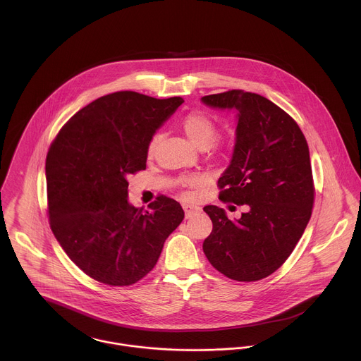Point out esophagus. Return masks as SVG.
<instances>
[{
  "instance_id": "34e87169",
  "label": "esophagus",
  "mask_w": 361,
  "mask_h": 361,
  "mask_svg": "<svg viewBox=\"0 0 361 361\" xmlns=\"http://www.w3.org/2000/svg\"><path fill=\"white\" fill-rule=\"evenodd\" d=\"M183 209H185L186 218H190V216H193L195 214H199V212L202 211L200 207L193 206V204H183Z\"/></svg>"
}]
</instances>
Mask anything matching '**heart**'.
Returning a JSON list of instances; mask_svg holds the SVG:
<instances>
[{
	"mask_svg": "<svg viewBox=\"0 0 361 361\" xmlns=\"http://www.w3.org/2000/svg\"><path fill=\"white\" fill-rule=\"evenodd\" d=\"M182 130L188 136V139L197 146L199 149H207L211 146V143L216 137V125L215 122L203 112H190L182 119ZM159 142V135H154L149 143L147 147V154L149 157H153L155 153V149ZM202 182L200 178H188L185 179L186 185H199Z\"/></svg>",
	"mask_w": 361,
	"mask_h": 361,
	"instance_id": "b5f03b06",
	"label": "heart"
}]
</instances>
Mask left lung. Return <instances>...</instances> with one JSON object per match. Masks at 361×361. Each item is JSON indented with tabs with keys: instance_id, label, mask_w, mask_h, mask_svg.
I'll return each mask as SVG.
<instances>
[{
	"instance_id": "obj_1",
	"label": "left lung",
	"mask_w": 361,
	"mask_h": 361,
	"mask_svg": "<svg viewBox=\"0 0 361 361\" xmlns=\"http://www.w3.org/2000/svg\"><path fill=\"white\" fill-rule=\"evenodd\" d=\"M202 102L236 111L235 147L218 179L219 199L247 206L235 221L224 208L204 207L212 231L203 250L225 276L258 281L286 261L309 224L314 203L309 146L299 125L259 94L231 90Z\"/></svg>"
}]
</instances>
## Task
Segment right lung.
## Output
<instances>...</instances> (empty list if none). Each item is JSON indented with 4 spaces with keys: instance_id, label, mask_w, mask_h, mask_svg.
Listing matches in <instances>:
<instances>
[{
    "instance_id": "right-lung-1",
    "label": "right lung",
    "mask_w": 361,
    "mask_h": 361,
    "mask_svg": "<svg viewBox=\"0 0 361 361\" xmlns=\"http://www.w3.org/2000/svg\"><path fill=\"white\" fill-rule=\"evenodd\" d=\"M182 103L136 92L106 94L78 111L52 142L46 159L52 233L99 282L128 286L146 276L185 216L166 196L150 209L128 200L129 175L146 169L152 137Z\"/></svg>"
}]
</instances>
